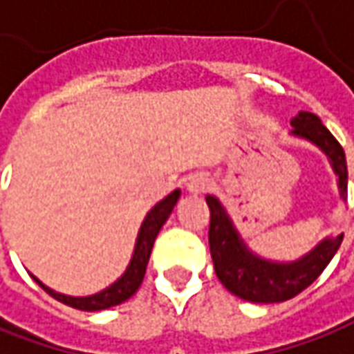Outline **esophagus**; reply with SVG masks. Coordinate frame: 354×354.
I'll return each mask as SVG.
<instances>
[{
  "instance_id": "esophagus-1",
  "label": "esophagus",
  "mask_w": 354,
  "mask_h": 354,
  "mask_svg": "<svg viewBox=\"0 0 354 354\" xmlns=\"http://www.w3.org/2000/svg\"><path fill=\"white\" fill-rule=\"evenodd\" d=\"M209 186H211V180L203 174H194V176L187 178L186 182V189L192 196H201L203 192H207Z\"/></svg>"
}]
</instances>
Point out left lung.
<instances>
[{"mask_svg": "<svg viewBox=\"0 0 354 354\" xmlns=\"http://www.w3.org/2000/svg\"><path fill=\"white\" fill-rule=\"evenodd\" d=\"M290 126V136L306 139L328 155L331 168L337 176L341 199H347V160L337 139L329 133L328 127L312 112H298V116L292 118ZM205 201L211 211L209 250L215 273L227 290L248 302L269 304L285 302L288 298L297 297L298 292L310 287L322 275V271L328 268L343 242V234L324 238L306 256L288 263L263 259L248 250L236 227L232 225V218L228 217L227 209L221 205L217 197L207 196Z\"/></svg>", "mask_w": 354, "mask_h": 354, "instance_id": "left-lung-1", "label": "left lung"}]
</instances>
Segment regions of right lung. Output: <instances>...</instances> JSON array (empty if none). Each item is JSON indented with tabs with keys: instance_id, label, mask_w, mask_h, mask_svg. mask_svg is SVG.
I'll use <instances>...</instances> for the list:
<instances>
[{
	"instance_id": "add662e5",
	"label": "right lung",
	"mask_w": 354,
	"mask_h": 354,
	"mask_svg": "<svg viewBox=\"0 0 354 354\" xmlns=\"http://www.w3.org/2000/svg\"><path fill=\"white\" fill-rule=\"evenodd\" d=\"M178 197H180V189H174L170 196L165 197L162 201H158L157 205L147 213L145 221L141 223V228H139V234H137L136 250H133V256H131L129 266L124 271V275L118 279L116 283H112L110 287L104 288V290H100L96 295H91V297H67V295H62V292H56L50 287H46L44 283L38 281L35 275H32V279L40 287L44 288L50 297H54L59 302L71 306V308L96 312V310H106L110 306H116V304L126 302L127 298H131L136 295L137 288L141 287V283H143L147 263H149V258H151V250H153V244H155V238H157L158 230L162 228V225L167 223V218L170 217L172 209L176 205Z\"/></svg>"
}]
</instances>
